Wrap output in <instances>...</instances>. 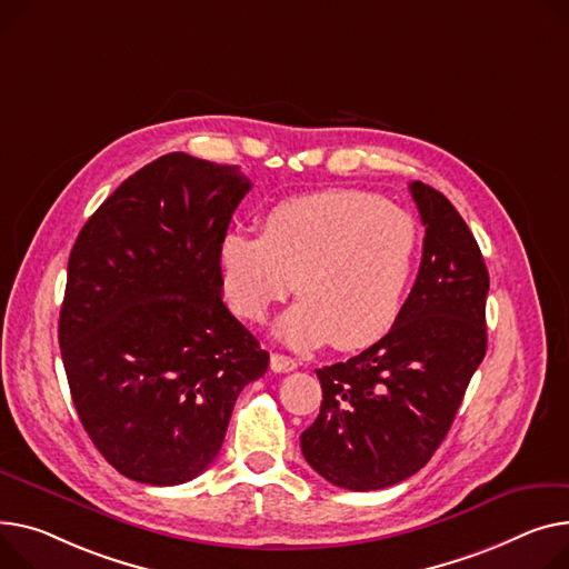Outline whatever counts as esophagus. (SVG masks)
I'll return each mask as SVG.
<instances>
[{
	"label": "esophagus",
	"mask_w": 569,
	"mask_h": 569,
	"mask_svg": "<svg viewBox=\"0 0 569 569\" xmlns=\"http://www.w3.org/2000/svg\"><path fill=\"white\" fill-rule=\"evenodd\" d=\"M270 366H272V370H274V372H290V370H295V368H297V361H295V359H290V357H286V355L274 352V355H272V359H270Z\"/></svg>",
	"instance_id": "1"
}]
</instances>
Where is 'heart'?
I'll return each mask as SVG.
<instances>
[{"label": "heart", "instance_id": "b5f03b06", "mask_svg": "<svg viewBox=\"0 0 569 569\" xmlns=\"http://www.w3.org/2000/svg\"><path fill=\"white\" fill-rule=\"evenodd\" d=\"M421 233L400 206L359 189L277 203L262 233L231 229L219 242V270L231 309L260 322L292 290L301 301L279 320L295 348L329 343L359 350L396 325L419 258Z\"/></svg>", "mask_w": 569, "mask_h": 569}]
</instances>
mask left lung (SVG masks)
<instances>
[{
    "label": "left lung",
    "instance_id": "8db88e82",
    "mask_svg": "<svg viewBox=\"0 0 569 569\" xmlns=\"http://www.w3.org/2000/svg\"><path fill=\"white\" fill-rule=\"evenodd\" d=\"M409 192L426 226L419 277L385 338L318 370L320 413L299 437L307 462L352 491L391 487L428 465L487 350L480 247L435 187L416 180Z\"/></svg>",
    "mask_w": 569,
    "mask_h": 569
}]
</instances>
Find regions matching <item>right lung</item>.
Instances as JSON below:
<instances>
[{"instance_id":"right-lung-1","label":"right lung","mask_w":569,"mask_h":569,"mask_svg":"<svg viewBox=\"0 0 569 569\" xmlns=\"http://www.w3.org/2000/svg\"><path fill=\"white\" fill-rule=\"evenodd\" d=\"M249 189L238 167L169 153L123 180L72 244L59 313L68 387L130 480L203 473L240 391L268 370L221 299L219 242Z\"/></svg>"}]
</instances>
